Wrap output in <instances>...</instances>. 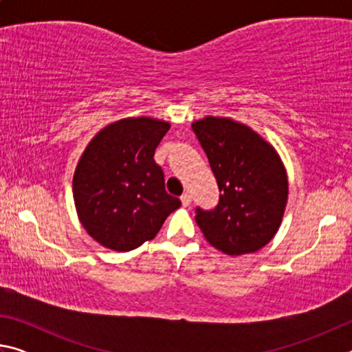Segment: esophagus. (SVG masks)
<instances>
[{
	"instance_id": "34e87169",
	"label": "esophagus",
	"mask_w": 352,
	"mask_h": 352,
	"mask_svg": "<svg viewBox=\"0 0 352 352\" xmlns=\"http://www.w3.org/2000/svg\"><path fill=\"white\" fill-rule=\"evenodd\" d=\"M180 199H182V204H183V206H189V205H190V201H192V197H190V194H189V192H184Z\"/></svg>"
}]
</instances>
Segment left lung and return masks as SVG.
I'll list each match as a JSON object with an SVG mask.
<instances>
[{"label":"left lung","mask_w":352,"mask_h":352,"mask_svg":"<svg viewBox=\"0 0 352 352\" xmlns=\"http://www.w3.org/2000/svg\"><path fill=\"white\" fill-rule=\"evenodd\" d=\"M216 177L220 197L212 211L197 208L206 241L230 256L254 253L278 233L287 205V172L270 142L231 118L192 122Z\"/></svg>","instance_id":"1"}]
</instances>
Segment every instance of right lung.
Returning a JSON list of instances; mask_svg holds the SVG:
<instances>
[{
  "instance_id": "add662e5",
  "label": "right lung",
  "mask_w": 352,
  "mask_h": 352,
  "mask_svg": "<svg viewBox=\"0 0 352 352\" xmlns=\"http://www.w3.org/2000/svg\"><path fill=\"white\" fill-rule=\"evenodd\" d=\"M169 122L148 116L111 122L88 142L73 177V197L83 228L100 245L130 252L152 241L180 199L164 188L155 148Z\"/></svg>"
}]
</instances>
